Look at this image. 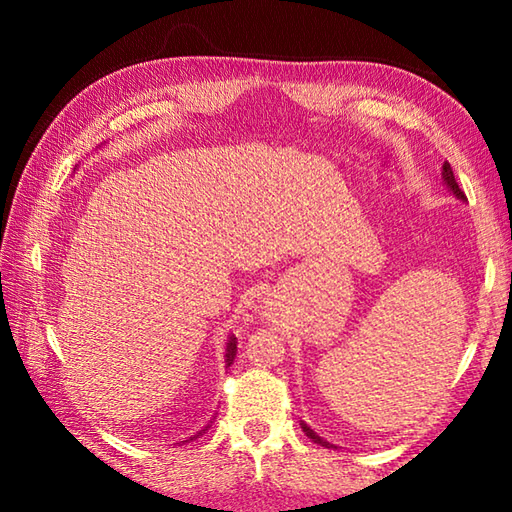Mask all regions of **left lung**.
I'll list each match as a JSON object with an SVG mask.
<instances>
[{
	"label": "left lung",
	"instance_id": "obj_1",
	"mask_svg": "<svg viewBox=\"0 0 512 512\" xmlns=\"http://www.w3.org/2000/svg\"><path fill=\"white\" fill-rule=\"evenodd\" d=\"M442 180H444V184H447V187H449V191L455 195V198L462 200V202H466V195H464V191L458 187V182H455L453 169H451L449 162H444V165H442ZM301 429H303V433H306V436H308L312 442L321 444V447H325V449H334V444H330L328 440H323L321 436H317V433H314V431L308 427L306 422H301Z\"/></svg>",
	"mask_w": 512,
	"mask_h": 512
}]
</instances>
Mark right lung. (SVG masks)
Here are the masks:
<instances>
[{
    "label": "right lung",
    "mask_w": 512,
    "mask_h": 512,
    "mask_svg": "<svg viewBox=\"0 0 512 512\" xmlns=\"http://www.w3.org/2000/svg\"><path fill=\"white\" fill-rule=\"evenodd\" d=\"M235 354H237V339H235V336L231 334V336H228V343H226V354H224V363H226V369L233 365V361H235ZM209 427H211V424H206V427H204V429H200L198 433H195V436H191L189 440H182V444H184V442H193V440H198L200 436H204L206 431H209ZM178 444H180V442H178Z\"/></svg>",
    "instance_id": "right-lung-1"
}]
</instances>
